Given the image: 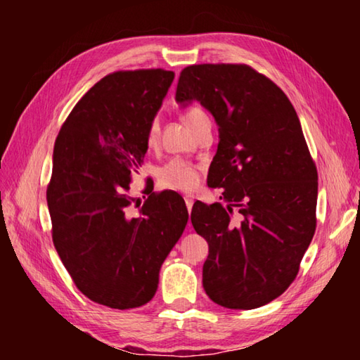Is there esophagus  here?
<instances>
[{"mask_svg": "<svg viewBox=\"0 0 360 360\" xmlns=\"http://www.w3.org/2000/svg\"><path fill=\"white\" fill-rule=\"evenodd\" d=\"M184 202H186V206H187V211L191 212L192 211V206H193V197H191V195H186ZM188 225H191V224H188Z\"/></svg>", "mask_w": 360, "mask_h": 360, "instance_id": "34e87169", "label": "esophagus"}]
</instances>
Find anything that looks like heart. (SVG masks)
<instances>
[{"label":"heart","mask_w":360,"mask_h":360,"mask_svg":"<svg viewBox=\"0 0 360 360\" xmlns=\"http://www.w3.org/2000/svg\"><path fill=\"white\" fill-rule=\"evenodd\" d=\"M205 115L206 114L200 108H191L187 109L184 115H182V120H184V124L188 129H192V127L197 124L200 119H203ZM157 122H152L148 131V143H154ZM157 178L163 187L173 188V191L187 192L192 191V188H195L198 184V167L187 160H182V158H172V160H168L165 163V165L158 168Z\"/></svg>","instance_id":"obj_1"}]
</instances>
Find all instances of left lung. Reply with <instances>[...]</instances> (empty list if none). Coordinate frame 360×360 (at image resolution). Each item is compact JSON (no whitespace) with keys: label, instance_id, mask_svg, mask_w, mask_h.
<instances>
[{"label":"left lung","instance_id":"8db88e82","mask_svg":"<svg viewBox=\"0 0 360 360\" xmlns=\"http://www.w3.org/2000/svg\"><path fill=\"white\" fill-rule=\"evenodd\" d=\"M176 101H198L219 127L208 186L221 203L195 202L191 221L208 241L203 288L230 309H254L294 281L313 240L318 169L294 106L248 65L203 63L181 71Z\"/></svg>","mask_w":360,"mask_h":360}]
</instances>
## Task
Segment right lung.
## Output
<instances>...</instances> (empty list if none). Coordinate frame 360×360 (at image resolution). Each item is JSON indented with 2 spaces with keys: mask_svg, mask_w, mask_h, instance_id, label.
<instances>
[{
  "mask_svg": "<svg viewBox=\"0 0 360 360\" xmlns=\"http://www.w3.org/2000/svg\"><path fill=\"white\" fill-rule=\"evenodd\" d=\"M173 79L160 68L105 76L72 108L53 146V246L76 288L109 308H138L155 295L188 219L176 192H152L136 214L129 195Z\"/></svg>",
  "mask_w": 360,
  "mask_h": 360,
  "instance_id": "1",
  "label": "right lung"
}]
</instances>
